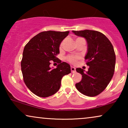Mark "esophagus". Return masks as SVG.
Returning a JSON list of instances; mask_svg holds the SVG:
<instances>
[{
  "label": "esophagus",
  "instance_id": "obj_1",
  "mask_svg": "<svg viewBox=\"0 0 128 128\" xmlns=\"http://www.w3.org/2000/svg\"><path fill=\"white\" fill-rule=\"evenodd\" d=\"M71 71H72V73H76V68L73 67V66H71Z\"/></svg>",
  "mask_w": 128,
  "mask_h": 128
}]
</instances>
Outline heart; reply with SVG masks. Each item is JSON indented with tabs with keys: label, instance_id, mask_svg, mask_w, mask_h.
Here are the masks:
<instances>
[{
	"label": "heart",
	"instance_id": "obj_1",
	"mask_svg": "<svg viewBox=\"0 0 128 128\" xmlns=\"http://www.w3.org/2000/svg\"><path fill=\"white\" fill-rule=\"evenodd\" d=\"M77 59H78V58L74 56H69L67 57V60L72 64H74L76 62Z\"/></svg>",
	"mask_w": 128,
	"mask_h": 128
}]
</instances>
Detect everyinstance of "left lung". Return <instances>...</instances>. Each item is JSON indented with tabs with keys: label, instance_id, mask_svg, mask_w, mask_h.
<instances>
[{
	"label": "left lung",
	"instance_id": "8db88e82",
	"mask_svg": "<svg viewBox=\"0 0 128 128\" xmlns=\"http://www.w3.org/2000/svg\"><path fill=\"white\" fill-rule=\"evenodd\" d=\"M72 32L86 40L84 59L89 66L87 72L80 68L76 69L82 79L75 86L84 95L94 97L105 90L112 78L116 60L114 50L106 36L98 31L85 30Z\"/></svg>",
	"mask_w": 128,
	"mask_h": 128
}]
</instances>
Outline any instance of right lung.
Instances as JSON below:
<instances>
[{
  "mask_svg": "<svg viewBox=\"0 0 128 128\" xmlns=\"http://www.w3.org/2000/svg\"><path fill=\"white\" fill-rule=\"evenodd\" d=\"M69 31L41 32L30 40L24 47L21 67L24 81L31 92L40 97H48L59 90L63 76L71 72L66 62L56 68H50V60L58 59L59 46Z\"/></svg>",
  "mask_w": 128,
  "mask_h": 128,
  "instance_id": "right-lung-1",
  "label": "right lung"
}]
</instances>
